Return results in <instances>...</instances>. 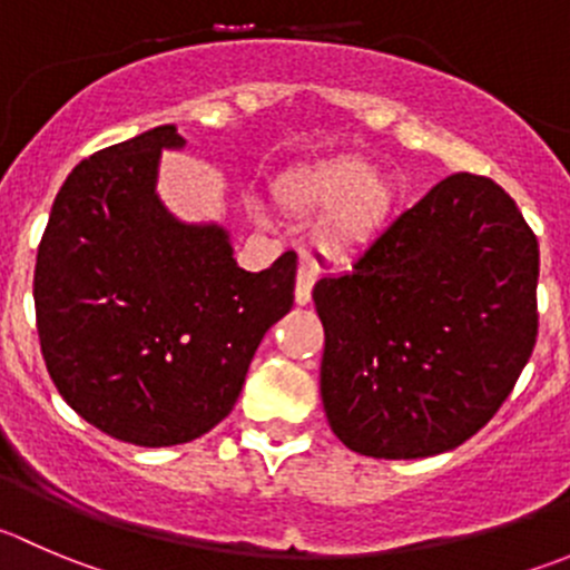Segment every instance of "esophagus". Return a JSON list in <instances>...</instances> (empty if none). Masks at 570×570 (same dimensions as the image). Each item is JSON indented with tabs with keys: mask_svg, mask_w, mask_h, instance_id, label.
<instances>
[{
	"mask_svg": "<svg viewBox=\"0 0 570 570\" xmlns=\"http://www.w3.org/2000/svg\"><path fill=\"white\" fill-rule=\"evenodd\" d=\"M314 281H317V269H314V264H301V269H297V284H295L297 306H306V303L312 301Z\"/></svg>",
	"mask_w": 570,
	"mask_h": 570,
	"instance_id": "esophagus-1",
	"label": "esophagus"
}]
</instances>
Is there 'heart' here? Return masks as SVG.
<instances>
[{"instance_id": "b5f03b06", "label": "heart", "mask_w": 570, "mask_h": 570, "mask_svg": "<svg viewBox=\"0 0 570 570\" xmlns=\"http://www.w3.org/2000/svg\"><path fill=\"white\" fill-rule=\"evenodd\" d=\"M278 200L297 214H323L314 239L331 256H356L381 239L395 212L392 178L362 156L312 164L278 186Z\"/></svg>"}]
</instances>
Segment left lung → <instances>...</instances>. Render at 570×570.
<instances>
[{"instance_id":"left-lung-1","label":"left lung","mask_w":570,"mask_h":570,"mask_svg":"<svg viewBox=\"0 0 570 570\" xmlns=\"http://www.w3.org/2000/svg\"><path fill=\"white\" fill-rule=\"evenodd\" d=\"M538 273V239L499 184L440 180L353 269L314 284L331 432L375 460L473 438L532 356Z\"/></svg>"}]
</instances>
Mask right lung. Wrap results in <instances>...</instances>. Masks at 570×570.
Masks as SVG:
<instances>
[{
  "instance_id": "right-lung-1",
  "label": "right lung",
  "mask_w": 570,
  "mask_h": 570,
  "mask_svg": "<svg viewBox=\"0 0 570 570\" xmlns=\"http://www.w3.org/2000/svg\"><path fill=\"white\" fill-rule=\"evenodd\" d=\"M175 125L77 164L38 245L36 325L63 401L121 443L164 449L234 409L264 334L295 301L297 256L236 264L217 223H184L158 197Z\"/></svg>"
}]
</instances>
